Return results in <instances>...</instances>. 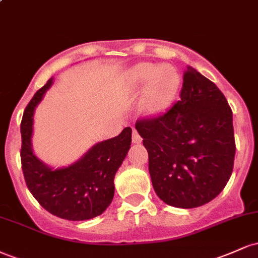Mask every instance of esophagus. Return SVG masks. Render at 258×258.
<instances>
[{
  "instance_id": "34e87169",
  "label": "esophagus",
  "mask_w": 258,
  "mask_h": 258,
  "mask_svg": "<svg viewBox=\"0 0 258 258\" xmlns=\"http://www.w3.org/2000/svg\"><path fill=\"white\" fill-rule=\"evenodd\" d=\"M132 142L136 144H139L142 142V137L139 136V133L137 132V130L136 128H133L132 131Z\"/></svg>"
}]
</instances>
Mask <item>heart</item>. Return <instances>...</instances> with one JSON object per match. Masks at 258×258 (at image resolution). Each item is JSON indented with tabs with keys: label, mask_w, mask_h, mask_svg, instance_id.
<instances>
[{
	"label": "heart",
	"mask_w": 258,
	"mask_h": 258,
	"mask_svg": "<svg viewBox=\"0 0 258 258\" xmlns=\"http://www.w3.org/2000/svg\"><path fill=\"white\" fill-rule=\"evenodd\" d=\"M136 78L142 85L150 81L142 97V108L148 115L156 116L172 104L180 84L178 73L173 67L141 64L136 69Z\"/></svg>",
	"instance_id": "b5f03b06"
}]
</instances>
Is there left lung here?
Listing matches in <instances>:
<instances>
[{"mask_svg": "<svg viewBox=\"0 0 258 258\" xmlns=\"http://www.w3.org/2000/svg\"><path fill=\"white\" fill-rule=\"evenodd\" d=\"M179 100L136 130L149 155L154 190L167 205L193 209L215 199L233 172V112L214 82L191 67Z\"/></svg>", "mask_w": 258, "mask_h": 258, "instance_id": "8db88e82", "label": "left lung"}]
</instances>
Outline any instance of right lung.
<instances>
[{"label":"right lung","instance_id":"1","mask_svg":"<svg viewBox=\"0 0 258 258\" xmlns=\"http://www.w3.org/2000/svg\"><path fill=\"white\" fill-rule=\"evenodd\" d=\"M52 84L49 79L35 93L23 115V173L30 193L49 214L69 221L91 220L102 215L112 201L115 173L131 148L132 130L126 127L116 137L94 144L70 166H47L32 152L31 137L35 108Z\"/></svg>","mask_w":258,"mask_h":258}]
</instances>
